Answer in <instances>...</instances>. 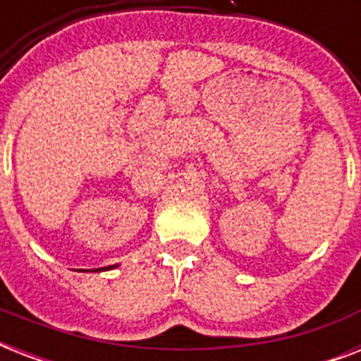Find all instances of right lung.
Masks as SVG:
<instances>
[{
    "mask_svg": "<svg viewBox=\"0 0 361 361\" xmlns=\"http://www.w3.org/2000/svg\"><path fill=\"white\" fill-rule=\"evenodd\" d=\"M112 268V266H109V268H99V269H110ZM99 269H93V271H99Z\"/></svg>",
    "mask_w": 361,
    "mask_h": 361,
    "instance_id": "obj_1",
    "label": "right lung"
}]
</instances>
